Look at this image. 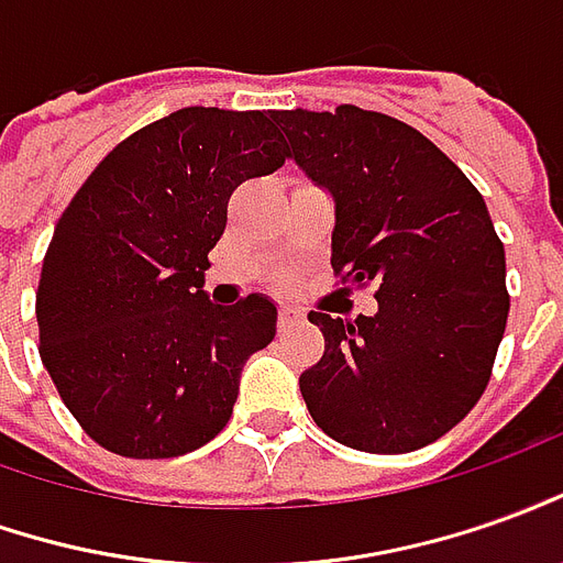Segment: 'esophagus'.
Segmentation results:
<instances>
[{
    "label": "esophagus",
    "instance_id": "1",
    "mask_svg": "<svg viewBox=\"0 0 563 563\" xmlns=\"http://www.w3.org/2000/svg\"><path fill=\"white\" fill-rule=\"evenodd\" d=\"M300 321H303V312H300V309H294V306H282V309H278V328H282V331H288V328L300 324Z\"/></svg>",
    "mask_w": 563,
    "mask_h": 563
}]
</instances>
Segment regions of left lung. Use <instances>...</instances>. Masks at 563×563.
Masks as SVG:
<instances>
[{"mask_svg": "<svg viewBox=\"0 0 563 563\" xmlns=\"http://www.w3.org/2000/svg\"><path fill=\"white\" fill-rule=\"evenodd\" d=\"M288 156L333 196L331 266L377 285V316L309 312L324 355L300 374L312 420L367 453L432 444L487 389L509 319L506 251L482 192L417 128L343 103L273 112Z\"/></svg>", "mask_w": 563, "mask_h": 563, "instance_id": "8db88e82", "label": "left lung"}]
</instances>
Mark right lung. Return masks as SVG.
<instances>
[{
  "label": "right lung",
  "instance_id": "add662e5",
  "mask_svg": "<svg viewBox=\"0 0 563 563\" xmlns=\"http://www.w3.org/2000/svg\"><path fill=\"white\" fill-rule=\"evenodd\" d=\"M273 112L186 107L103 158L54 227L36 290L38 355L79 426L131 460H168L230 422L273 300L217 306L208 251L230 196L285 165Z\"/></svg>",
  "mask_w": 563,
  "mask_h": 563
}]
</instances>
